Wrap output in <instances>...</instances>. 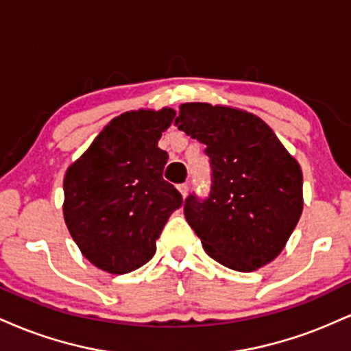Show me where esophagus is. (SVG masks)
I'll list each match as a JSON object with an SVG mask.
<instances>
[{
    "label": "esophagus",
    "mask_w": 351,
    "mask_h": 351,
    "mask_svg": "<svg viewBox=\"0 0 351 351\" xmlns=\"http://www.w3.org/2000/svg\"><path fill=\"white\" fill-rule=\"evenodd\" d=\"M178 189H180L181 195H183V198H186V195H188V191H189L188 183H181V184H178Z\"/></svg>",
    "instance_id": "34e87169"
}]
</instances>
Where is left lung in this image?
Instances as JSON below:
<instances>
[{
    "label": "left lung",
    "instance_id": "obj_1",
    "mask_svg": "<svg viewBox=\"0 0 351 351\" xmlns=\"http://www.w3.org/2000/svg\"><path fill=\"white\" fill-rule=\"evenodd\" d=\"M175 125L206 145L211 189L184 217L213 259L251 272L279 256L299 223L302 171L264 120L231 107L180 106Z\"/></svg>",
    "mask_w": 351,
    "mask_h": 351
}]
</instances>
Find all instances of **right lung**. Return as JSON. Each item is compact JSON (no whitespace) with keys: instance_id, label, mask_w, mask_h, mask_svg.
Returning <instances> with one entry per match:
<instances>
[{"instance_id":"1","label":"right lung","mask_w":351,"mask_h":351,"mask_svg":"<svg viewBox=\"0 0 351 351\" xmlns=\"http://www.w3.org/2000/svg\"><path fill=\"white\" fill-rule=\"evenodd\" d=\"M175 110L115 117L64 178V219L80 252L102 271L127 274L156 251V239L183 198L163 180L160 136Z\"/></svg>"}]
</instances>
